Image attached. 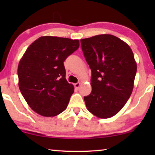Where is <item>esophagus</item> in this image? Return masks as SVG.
Masks as SVG:
<instances>
[{"instance_id": "obj_1", "label": "esophagus", "mask_w": 155, "mask_h": 155, "mask_svg": "<svg viewBox=\"0 0 155 155\" xmlns=\"http://www.w3.org/2000/svg\"><path fill=\"white\" fill-rule=\"evenodd\" d=\"M80 85H81V83H75L74 85L75 88H76V89H77V90H78V89L79 88V87H80Z\"/></svg>"}]
</instances>
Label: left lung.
Listing matches in <instances>:
<instances>
[{
  "label": "left lung",
  "instance_id": "8db88e82",
  "mask_svg": "<svg viewBox=\"0 0 155 155\" xmlns=\"http://www.w3.org/2000/svg\"><path fill=\"white\" fill-rule=\"evenodd\" d=\"M81 48L91 71L90 95L84 96L88 111L100 118L117 114L133 89L137 64L124 41L104 34L81 40Z\"/></svg>",
  "mask_w": 155,
  "mask_h": 155
}]
</instances>
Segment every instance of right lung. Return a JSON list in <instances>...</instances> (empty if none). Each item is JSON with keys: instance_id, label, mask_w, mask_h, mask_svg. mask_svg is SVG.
Segmentation results:
<instances>
[{"instance_id": "add662e5", "label": "right lung", "mask_w": 155, "mask_h": 155, "mask_svg": "<svg viewBox=\"0 0 155 155\" xmlns=\"http://www.w3.org/2000/svg\"><path fill=\"white\" fill-rule=\"evenodd\" d=\"M78 47V40L44 36L26 51L18 65V85L34 111L51 117L67 108L74 86L65 78L64 61Z\"/></svg>"}]
</instances>
